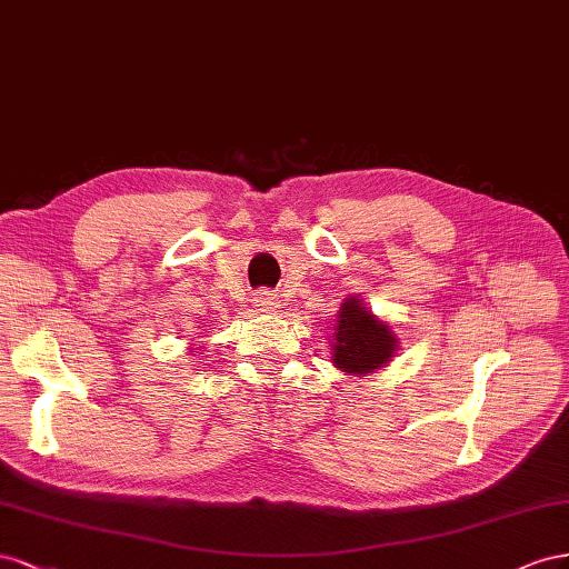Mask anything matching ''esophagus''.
Masks as SVG:
<instances>
[{"label": "esophagus", "mask_w": 569, "mask_h": 569, "mask_svg": "<svg viewBox=\"0 0 569 569\" xmlns=\"http://www.w3.org/2000/svg\"><path fill=\"white\" fill-rule=\"evenodd\" d=\"M254 307L259 312H273L276 307H279V300H276V296L269 293V290H264V293H259L254 298Z\"/></svg>", "instance_id": "1"}]
</instances>
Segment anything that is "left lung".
<instances>
[{"label": "left lung", "mask_w": 569, "mask_h": 569, "mask_svg": "<svg viewBox=\"0 0 569 569\" xmlns=\"http://www.w3.org/2000/svg\"><path fill=\"white\" fill-rule=\"evenodd\" d=\"M398 338L386 321H379L360 298H346L333 329V365L348 377H367L391 362Z\"/></svg>", "instance_id": "obj_1"}]
</instances>
